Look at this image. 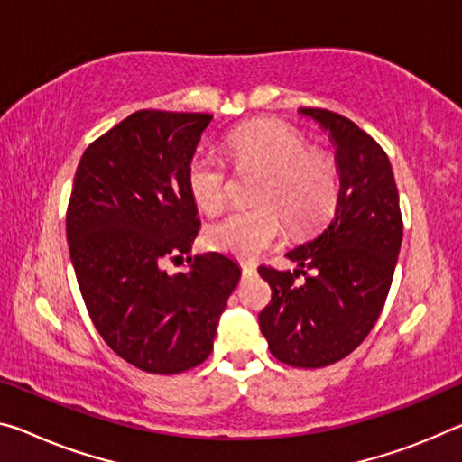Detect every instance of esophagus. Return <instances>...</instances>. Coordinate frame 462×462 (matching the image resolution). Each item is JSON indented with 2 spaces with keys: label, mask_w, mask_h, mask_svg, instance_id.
Instances as JSON below:
<instances>
[{
  "label": "esophagus",
  "mask_w": 462,
  "mask_h": 462,
  "mask_svg": "<svg viewBox=\"0 0 462 462\" xmlns=\"http://www.w3.org/2000/svg\"><path fill=\"white\" fill-rule=\"evenodd\" d=\"M240 269H243L245 277H251L257 273V263L254 261H240Z\"/></svg>",
  "instance_id": "esophagus-1"
}]
</instances>
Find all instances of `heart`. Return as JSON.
Wrapping results in <instances>:
<instances>
[{"label":"heart","instance_id":"b5f03b06","mask_svg":"<svg viewBox=\"0 0 462 462\" xmlns=\"http://www.w3.org/2000/svg\"><path fill=\"white\" fill-rule=\"evenodd\" d=\"M238 171H261L251 208L234 209L205 228V243L234 257H257L283 232H306L331 214L339 197V171L331 153L306 148V139L282 121L240 127L228 137ZM197 208L214 214L228 201V168L211 152H197L187 166Z\"/></svg>","mask_w":462,"mask_h":462}]
</instances>
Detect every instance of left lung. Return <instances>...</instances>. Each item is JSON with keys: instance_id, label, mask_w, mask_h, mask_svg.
<instances>
[{"instance_id": "obj_1", "label": "left lung", "mask_w": 462, "mask_h": 462, "mask_svg": "<svg viewBox=\"0 0 462 462\" xmlns=\"http://www.w3.org/2000/svg\"><path fill=\"white\" fill-rule=\"evenodd\" d=\"M328 131L339 171L335 214L317 236L285 254L296 271L259 267L271 302L261 333L277 360L323 368L368 337L389 296L402 240L399 191L386 152L364 129L327 108H300ZM305 275V283L295 280Z\"/></svg>"}]
</instances>
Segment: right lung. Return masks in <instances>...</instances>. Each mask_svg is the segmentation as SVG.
Returning a JSON list of instances; mask_svg holds the SVG:
<instances>
[{
  "label": "right lung",
  "mask_w": 462,
  "mask_h": 462,
  "mask_svg": "<svg viewBox=\"0 0 462 462\" xmlns=\"http://www.w3.org/2000/svg\"><path fill=\"white\" fill-rule=\"evenodd\" d=\"M214 116L137 111L88 145L68 205V243L94 327L116 356L150 374L208 360L240 267L219 253L189 257L201 228L187 166ZM189 269L168 276L166 258Z\"/></svg>",
  "instance_id": "1"
}]
</instances>
